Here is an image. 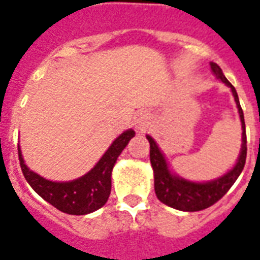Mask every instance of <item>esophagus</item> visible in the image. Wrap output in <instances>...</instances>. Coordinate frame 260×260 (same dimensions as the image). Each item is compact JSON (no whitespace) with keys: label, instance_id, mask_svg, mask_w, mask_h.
I'll use <instances>...</instances> for the list:
<instances>
[{"label":"esophagus","instance_id":"1","mask_svg":"<svg viewBox=\"0 0 260 260\" xmlns=\"http://www.w3.org/2000/svg\"><path fill=\"white\" fill-rule=\"evenodd\" d=\"M137 127L141 132H144L148 127V118H146V115H140V118L137 120Z\"/></svg>","mask_w":260,"mask_h":260}]
</instances>
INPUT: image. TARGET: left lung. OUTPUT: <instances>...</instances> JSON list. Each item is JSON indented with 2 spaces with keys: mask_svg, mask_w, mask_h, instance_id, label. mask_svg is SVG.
I'll use <instances>...</instances> for the list:
<instances>
[{
  "mask_svg": "<svg viewBox=\"0 0 260 260\" xmlns=\"http://www.w3.org/2000/svg\"><path fill=\"white\" fill-rule=\"evenodd\" d=\"M211 70L215 74L216 78L226 83L232 89V93L234 95V100L239 108L240 119H241V127H243V145H241V152H240L239 161L236 163L233 169L230 170L228 174L223 177L206 183H197L190 182L186 179L175 177L170 173L167 163L163 153L156 145L153 138L148 136V141L151 145V163L155 173V193L160 202L166 206L173 207L179 211H202L206 210L216 202H219L222 197L225 196L236 179L239 178L241 174L244 166H245V159H247V134H245V122H244V114L241 105H240L239 95L234 89V86L230 83L223 72L220 70L218 64L211 63Z\"/></svg>",
  "mask_w": 260,
  "mask_h": 260,
  "instance_id": "left-lung-1",
  "label": "left lung"
}]
</instances>
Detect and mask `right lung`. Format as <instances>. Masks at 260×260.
Masks as SVG:
<instances>
[{"label":"right lung","instance_id":"add662e5","mask_svg":"<svg viewBox=\"0 0 260 260\" xmlns=\"http://www.w3.org/2000/svg\"><path fill=\"white\" fill-rule=\"evenodd\" d=\"M134 134V130H127L119 136L87 174L71 182H52L30 171L21 157L20 148H17L21 171L31 188L58 211L86 215L101 208L108 200L114 165Z\"/></svg>","mask_w":260,"mask_h":260}]
</instances>
